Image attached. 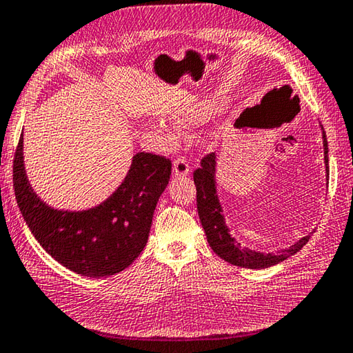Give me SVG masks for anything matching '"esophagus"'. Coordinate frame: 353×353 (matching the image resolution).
Masks as SVG:
<instances>
[{"instance_id":"34e87169","label":"esophagus","mask_w":353,"mask_h":353,"mask_svg":"<svg viewBox=\"0 0 353 353\" xmlns=\"http://www.w3.org/2000/svg\"><path fill=\"white\" fill-rule=\"evenodd\" d=\"M172 174L177 177L190 174V165H188V162H186V159L179 157L174 162H172Z\"/></svg>"}]
</instances>
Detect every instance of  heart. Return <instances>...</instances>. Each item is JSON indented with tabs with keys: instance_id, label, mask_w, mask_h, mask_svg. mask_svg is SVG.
Returning <instances> with one entry per match:
<instances>
[{
	"instance_id": "heart-1",
	"label": "heart",
	"mask_w": 353,
	"mask_h": 353,
	"mask_svg": "<svg viewBox=\"0 0 353 353\" xmlns=\"http://www.w3.org/2000/svg\"><path fill=\"white\" fill-rule=\"evenodd\" d=\"M217 112V105L210 101H202V102H192L190 105H185L179 108L177 112L172 113V121L174 123H165L159 122L154 125L156 133L162 137L165 142L172 143L179 137V127L188 128L199 125V123H203L208 121L210 117Z\"/></svg>"
}]
</instances>
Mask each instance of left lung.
<instances>
[{
  "label": "left lung",
  "instance_id": "left-lung-1",
  "mask_svg": "<svg viewBox=\"0 0 353 353\" xmlns=\"http://www.w3.org/2000/svg\"><path fill=\"white\" fill-rule=\"evenodd\" d=\"M321 127L323 137V150H324V167H326V179L329 177V159H327V139ZM217 154L211 153L202 159L200 168L194 171V183L197 190V211L200 217V223L203 226V231L208 239L211 250L216 252L220 259H223L228 263L248 269H265L274 265H279L281 261L299 252L305 246L312 232L306 234L305 237L296 240L294 245L277 252H260L250 248L241 246L236 239L232 237L231 230L226 226L223 206L220 202L217 192Z\"/></svg>",
  "mask_w": 353,
  "mask_h": 353
}]
</instances>
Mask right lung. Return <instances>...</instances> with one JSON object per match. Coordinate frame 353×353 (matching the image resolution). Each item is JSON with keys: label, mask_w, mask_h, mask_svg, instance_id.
<instances>
[{"label": "right lung", "mask_w": 353, "mask_h": 353, "mask_svg": "<svg viewBox=\"0 0 353 353\" xmlns=\"http://www.w3.org/2000/svg\"><path fill=\"white\" fill-rule=\"evenodd\" d=\"M24 137L13 161L17 202L33 237L47 254L84 277H108L139 257L159 197L171 176V161L151 153H136L130 170L113 194L88 210H57L41 199L27 177Z\"/></svg>", "instance_id": "add662e5"}]
</instances>
